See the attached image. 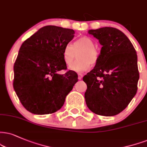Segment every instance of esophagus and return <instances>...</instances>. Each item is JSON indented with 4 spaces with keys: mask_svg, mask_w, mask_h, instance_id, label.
<instances>
[{
    "mask_svg": "<svg viewBox=\"0 0 147 147\" xmlns=\"http://www.w3.org/2000/svg\"><path fill=\"white\" fill-rule=\"evenodd\" d=\"M82 77H83V75L82 74H80V73H78V80H81L82 78Z\"/></svg>",
    "mask_w": 147,
    "mask_h": 147,
    "instance_id": "1",
    "label": "esophagus"
}]
</instances>
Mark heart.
I'll list each match as a JSON object with an SVG mask.
<instances>
[{"mask_svg":"<svg viewBox=\"0 0 147 147\" xmlns=\"http://www.w3.org/2000/svg\"><path fill=\"white\" fill-rule=\"evenodd\" d=\"M78 54V59L75 62L69 67L70 70L76 72H82L89 68L90 63L95 64L98 61L99 53L95 48V43L88 37H82L77 39L74 46L68 43L63 50V57L65 63L69 65L73 62L76 57V51Z\"/></svg>","mask_w":147,"mask_h":147,"instance_id":"obj_1","label":"heart"}]
</instances>
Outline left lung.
Listing matches in <instances>:
<instances>
[{
  "mask_svg": "<svg viewBox=\"0 0 147 147\" xmlns=\"http://www.w3.org/2000/svg\"><path fill=\"white\" fill-rule=\"evenodd\" d=\"M102 46L95 67L84 76L86 104L96 115L122 112L136 95L139 80L137 54L125 34L112 27L89 30Z\"/></svg>",
  "mask_w": 147,
  "mask_h": 147,
  "instance_id": "obj_1",
  "label": "left lung"
}]
</instances>
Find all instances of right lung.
Instances as JSON below:
<instances>
[{
  "instance_id": "add662e5",
  "label": "right lung",
  "mask_w": 147,
  "mask_h": 147,
  "mask_svg": "<svg viewBox=\"0 0 147 147\" xmlns=\"http://www.w3.org/2000/svg\"><path fill=\"white\" fill-rule=\"evenodd\" d=\"M74 30L46 26L24 41L13 66V88L26 109L35 115L60 110L78 80L75 71L65 74V47L74 37Z\"/></svg>"
}]
</instances>
